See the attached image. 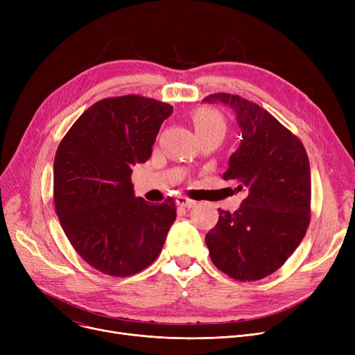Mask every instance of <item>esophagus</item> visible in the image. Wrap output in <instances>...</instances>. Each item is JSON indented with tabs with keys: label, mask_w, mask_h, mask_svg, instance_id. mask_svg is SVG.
Masks as SVG:
<instances>
[{
	"label": "esophagus",
	"mask_w": 355,
	"mask_h": 355,
	"mask_svg": "<svg viewBox=\"0 0 355 355\" xmlns=\"http://www.w3.org/2000/svg\"><path fill=\"white\" fill-rule=\"evenodd\" d=\"M177 206L185 207V209H191V207L196 206V201L190 200V198H185V197H178L177 198Z\"/></svg>",
	"instance_id": "1"
}]
</instances>
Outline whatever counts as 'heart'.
<instances>
[{
    "instance_id": "1",
    "label": "heart",
    "mask_w": 355,
    "mask_h": 355,
    "mask_svg": "<svg viewBox=\"0 0 355 355\" xmlns=\"http://www.w3.org/2000/svg\"><path fill=\"white\" fill-rule=\"evenodd\" d=\"M193 122L196 132L202 134L207 132V130L211 129H225V123H223V119L216 114V112L207 110V109H200L193 115Z\"/></svg>"
}]
</instances>
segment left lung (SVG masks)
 <instances>
[{
	"label": "left lung",
	"instance_id": "1",
	"mask_svg": "<svg viewBox=\"0 0 355 355\" xmlns=\"http://www.w3.org/2000/svg\"><path fill=\"white\" fill-rule=\"evenodd\" d=\"M223 103L241 130L225 180L248 191L234 211L218 209L206 234L211 262L236 281H259L281 268L300 246L311 220V170L302 142L268 110L230 93L202 99Z\"/></svg>",
	"mask_w": 355,
	"mask_h": 355
}]
</instances>
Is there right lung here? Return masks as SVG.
Returning <instances> with one entry per match:
<instances>
[{"label":"right lung","mask_w":355,"mask_h":355,"mask_svg":"<svg viewBox=\"0 0 355 355\" xmlns=\"http://www.w3.org/2000/svg\"><path fill=\"white\" fill-rule=\"evenodd\" d=\"M173 106L138 95L92 105L62 139L53 165L55 213L86 263L110 276L151 265L175 221L173 198L135 197L132 166L145 162Z\"/></svg>","instance_id":"obj_1"}]
</instances>
